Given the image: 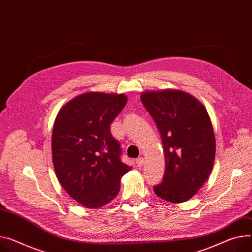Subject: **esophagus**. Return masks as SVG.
<instances>
[{
    "mask_svg": "<svg viewBox=\"0 0 252 252\" xmlns=\"http://www.w3.org/2000/svg\"><path fill=\"white\" fill-rule=\"evenodd\" d=\"M136 164L138 167H141L143 165V158H139L136 159Z\"/></svg>",
    "mask_w": 252,
    "mask_h": 252,
    "instance_id": "obj_1",
    "label": "esophagus"
}]
</instances>
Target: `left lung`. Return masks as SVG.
<instances>
[{"label":"left lung","instance_id":"1","mask_svg":"<svg viewBox=\"0 0 252 252\" xmlns=\"http://www.w3.org/2000/svg\"><path fill=\"white\" fill-rule=\"evenodd\" d=\"M140 99L159 130L164 150V178L154 192L170 203L187 202L214 166L216 140L209 114L195 96L180 90L145 91Z\"/></svg>","mask_w":252,"mask_h":252}]
</instances>
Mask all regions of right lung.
Instances as JSON below:
<instances>
[{
  "label": "right lung",
  "mask_w": 252,
  "mask_h": 252,
  "mask_svg": "<svg viewBox=\"0 0 252 252\" xmlns=\"http://www.w3.org/2000/svg\"><path fill=\"white\" fill-rule=\"evenodd\" d=\"M127 103L124 94L87 92L64 104L54 120L52 162L62 187L89 209L108 205L132 169L120 160L121 148L110 125Z\"/></svg>",
  "instance_id": "obj_1"
}]
</instances>
